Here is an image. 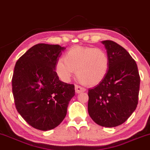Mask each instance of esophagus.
<instances>
[{"instance_id":"esophagus-1","label":"esophagus","mask_w":150,"mask_h":150,"mask_svg":"<svg viewBox=\"0 0 150 150\" xmlns=\"http://www.w3.org/2000/svg\"><path fill=\"white\" fill-rule=\"evenodd\" d=\"M75 91H76V93H77L84 92V91H86L85 88L82 87V86H81L75 85Z\"/></svg>"}]
</instances>
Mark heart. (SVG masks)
Here are the masks:
<instances>
[{"instance_id": "1", "label": "heart", "mask_w": 150, "mask_h": 150, "mask_svg": "<svg viewBox=\"0 0 150 150\" xmlns=\"http://www.w3.org/2000/svg\"><path fill=\"white\" fill-rule=\"evenodd\" d=\"M109 65L108 55L102 49L75 46L66 52L64 59L58 60L55 71L61 80L68 82L76 70L81 82L94 86L104 80Z\"/></svg>"}]
</instances>
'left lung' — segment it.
<instances>
[{
  "label": "left lung",
  "mask_w": 150,
  "mask_h": 150,
  "mask_svg": "<svg viewBox=\"0 0 150 150\" xmlns=\"http://www.w3.org/2000/svg\"><path fill=\"white\" fill-rule=\"evenodd\" d=\"M110 59L101 82L88 91V112L101 127H115L128 120L138 105L140 75L134 59L112 40L102 41Z\"/></svg>",
  "instance_id": "left-lung-1"
}]
</instances>
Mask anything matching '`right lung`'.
I'll return each mask as SVG.
<instances>
[{"label": "right lung", "instance_id": "1", "mask_svg": "<svg viewBox=\"0 0 150 150\" xmlns=\"http://www.w3.org/2000/svg\"><path fill=\"white\" fill-rule=\"evenodd\" d=\"M65 50L59 45H35L14 66L12 86L16 108L36 129L49 131L59 126L75 96L74 84L61 82L55 71Z\"/></svg>", "mask_w": 150, "mask_h": 150}]
</instances>
